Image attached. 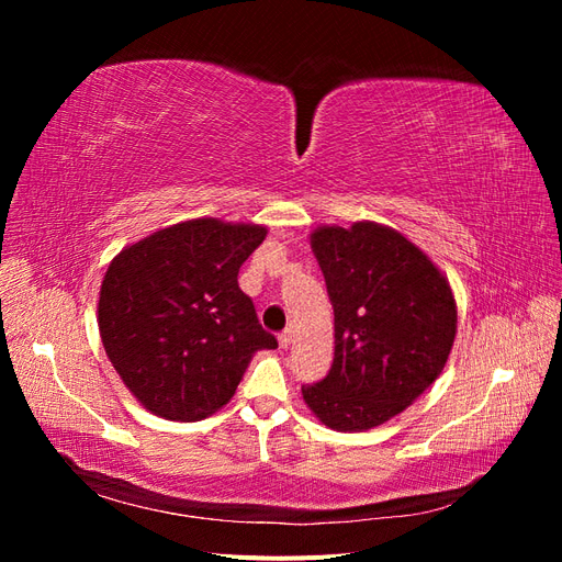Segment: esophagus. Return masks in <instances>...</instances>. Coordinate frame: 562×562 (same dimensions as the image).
Returning a JSON list of instances; mask_svg holds the SVG:
<instances>
[{"label":"esophagus","mask_w":562,"mask_h":562,"mask_svg":"<svg viewBox=\"0 0 562 562\" xmlns=\"http://www.w3.org/2000/svg\"><path fill=\"white\" fill-rule=\"evenodd\" d=\"M279 345H281V349H288L293 345V330H283L281 335H279Z\"/></svg>","instance_id":"obj_1"}]
</instances>
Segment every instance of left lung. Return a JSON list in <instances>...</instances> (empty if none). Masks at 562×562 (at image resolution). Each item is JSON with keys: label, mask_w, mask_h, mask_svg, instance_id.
I'll return each instance as SVG.
<instances>
[{"label": "left lung", "mask_w": 562, "mask_h": 562, "mask_svg": "<svg viewBox=\"0 0 562 562\" xmlns=\"http://www.w3.org/2000/svg\"><path fill=\"white\" fill-rule=\"evenodd\" d=\"M310 241L335 312V359L302 398L326 427L368 431L443 372L457 333L452 288L427 252L386 225H323Z\"/></svg>", "instance_id": "1"}]
</instances>
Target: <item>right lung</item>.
<instances>
[{
    "mask_svg": "<svg viewBox=\"0 0 562 562\" xmlns=\"http://www.w3.org/2000/svg\"><path fill=\"white\" fill-rule=\"evenodd\" d=\"M267 227L196 217L145 236L110 262L98 328L131 394L164 419L196 422L234 396L262 330L239 269Z\"/></svg>",
    "mask_w": 562,
    "mask_h": 562,
    "instance_id": "obj_1",
    "label": "right lung"
}]
</instances>
